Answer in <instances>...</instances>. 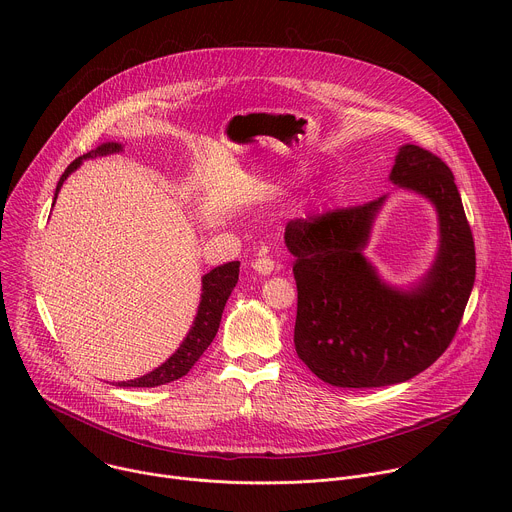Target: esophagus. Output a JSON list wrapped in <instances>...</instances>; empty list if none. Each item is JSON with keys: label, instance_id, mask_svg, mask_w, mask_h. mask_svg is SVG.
<instances>
[{"label": "esophagus", "instance_id": "1", "mask_svg": "<svg viewBox=\"0 0 512 512\" xmlns=\"http://www.w3.org/2000/svg\"><path fill=\"white\" fill-rule=\"evenodd\" d=\"M275 261L269 259V257H261V259H255L253 261V269L259 273V275H271L275 271Z\"/></svg>", "mask_w": 512, "mask_h": 512}]
</instances>
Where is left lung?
<instances>
[{
    "mask_svg": "<svg viewBox=\"0 0 512 512\" xmlns=\"http://www.w3.org/2000/svg\"><path fill=\"white\" fill-rule=\"evenodd\" d=\"M389 180L427 198L440 227L431 267L407 289L381 279L362 253L387 196L298 218L285 229L296 257V352L332 387L397 385L431 367L456 336L474 287V239L452 170L405 143Z\"/></svg>",
    "mask_w": 512,
    "mask_h": 512,
    "instance_id": "left-lung-1",
    "label": "left lung"
}]
</instances>
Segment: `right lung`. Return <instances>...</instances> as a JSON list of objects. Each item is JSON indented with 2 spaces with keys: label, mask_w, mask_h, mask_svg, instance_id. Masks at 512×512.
<instances>
[{
  "label": "right lung",
  "mask_w": 512,
  "mask_h": 512,
  "mask_svg": "<svg viewBox=\"0 0 512 512\" xmlns=\"http://www.w3.org/2000/svg\"><path fill=\"white\" fill-rule=\"evenodd\" d=\"M119 152H123L121 143L107 141V143H101L97 150L77 158L60 176L54 200H56L64 180L83 164V160L97 158V156L119 154ZM239 265H241L239 261H231V263H225V265H218L212 271H208L206 275H202V294H200L198 312H196V318H194L186 338L178 346V350L166 362H162L158 369H154L152 373L137 377L133 381H121V383H117V387H160V385H166V383H172V381L184 377L194 367L196 360L204 354L208 344L214 340V336L218 332V326H221L225 304L231 296L233 287L239 281Z\"/></svg>",
  "instance_id": "right-lung-1"
}]
</instances>
